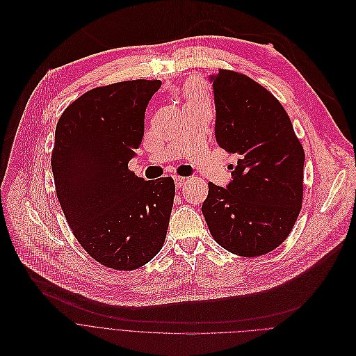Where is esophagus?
I'll return each mask as SVG.
<instances>
[{
	"instance_id": "obj_1",
	"label": "esophagus",
	"mask_w": 356,
	"mask_h": 356,
	"mask_svg": "<svg viewBox=\"0 0 356 356\" xmlns=\"http://www.w3.org/2000/svg\"><path fill=\"white\" fill-rule=\"evenodd\" d=\"M186 181V178H184V177H174V182H175V186L179 189V188H182V185H184V182Z\"/></svg>"
}]
</instances>
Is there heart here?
Returning <instances> with one entry per match:
<instances>
[{"instance_id": "obj_1", "label": "heart", "mask_w": 356, "mask_h": 356, "mask_svg": "<svg viewBox=\"0 0 356 356\" xmlns=\"http://www.w3.org/2000/svg\"><path fill=\"white\" fill-rule=\"evenodd\" d=\"M185 95L188 98L186 104H207V99L204 97V92H203L202 87L196 83H191L186 87Z\"/></svg>"}]
</instances>
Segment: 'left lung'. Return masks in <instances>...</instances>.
Here are the masks:
<instances>
[{"label": "left lung", "mask_w": 356, "mask_h": 356, "mask_svg": "<svg viewBox=\"0 0 356 356\" xmlns=\"http://www.w3.org/2000/svg\"><path fill=\"white\" fill-rule=\"evenodd\" d=\"M209 80L216 141L238 160L226 188L209 182L202 213L219 245L259 257L285 241L296 223L305 152L286 111L266 88L230 70Z\"/></svg>", "instance_id": "obj_1"}]
</instances>
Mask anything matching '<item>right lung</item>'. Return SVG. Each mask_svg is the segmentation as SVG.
Masks as SVG:
<instances>
[{
    "mask_svg": "<svg viewBox=\"0 0 356 356\" xmlns=\"http://www.w3.org/2000/svg\"><path fill=\"white\" fill-rule=\"evenodd\" d=\"M160 87V80H133L94 88L56 126L51 171L67 223L95 261L118 270L152 261L167 236L174 179L145 181L127 168Z\"/></svg>",
    "mask_w": 356,
    "mask_h": 356,
    "instance_id": "obj_1",
    "label": "right lung"
}]
</instances>
